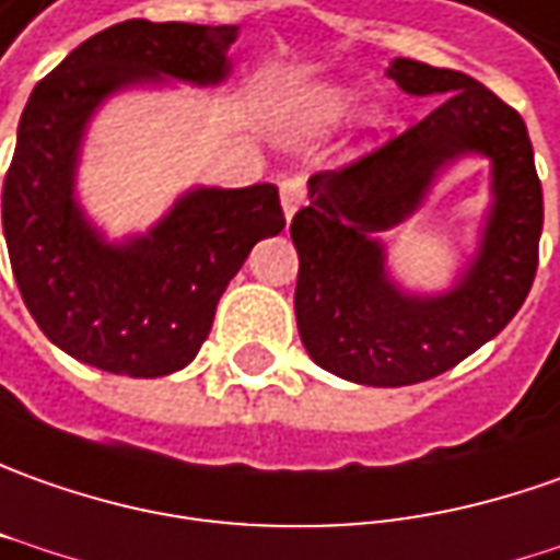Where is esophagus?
I'll list each match as a JSON object with an SVG mask.
<instances>
[{
    "label": "esophagus",
    "mask_w": 560,
    "mask_h": 560,
    "mask_svg": "<svg viewBox=\"0 0 560 560\" xmlns=\"http://www.w3.org/2000/svg\"><path fill=\"white\" fill-rule=\"evenodd\" d=\"M280 202H283V212L287 219H292L302 206L307 202V184L302 175H289L280 182Z\"/></svg>",
    "instance_id": "34e87169"
}]
</instances>
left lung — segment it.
<instances>
[{"mask_svg": "<svg viewBox=\"0 0 560 560\" xmlns=\"http://www.w3.org/2000/svg\"><path fill=\"white\" fill-rule=\"evenodd\" d=\"M388 77L407 95H441L438 107L382 148L311 175V202L289 224L302 345L317 366L376 388L441 376L502 332L534 287L542 234V184L515 107L478 79L412 58H394ZM463 152L494 163L482 249L450 293L407 296L384 271L375 234L409 218Z\"/></svg>", "mask_w": 560, "mask_h": 560, "instance_id": "left-lung-1", "label": "left lung"}]
</instances>
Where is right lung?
Wrapping results in <instances>:
<instances>
[{
    "mask_svg": "<svg viewBox=\"0 0 560 560\" xmlns=\"http://www.w3.org/2000/svg\"><path fill=\"white\" fill-rule=\"evenodd\" d=\"M236 26L122 21L73 48L26 101L2 187V231L26 311L70 358L131 378L197 358L221 292L283 231L273 184L194 187L144 236L104 243L73 197L79 141L107 95L163 77L215 85Z\"/></svg>",
    "mask_w": 560,
    "mask_h": 560,
    "instance_id": "obj_1",
    "label": "right lung"
}]
</instances>
